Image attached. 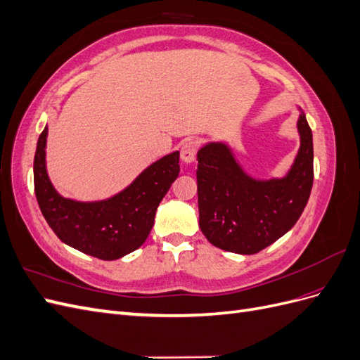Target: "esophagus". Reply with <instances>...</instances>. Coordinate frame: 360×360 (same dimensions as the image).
<instances>
[{
  "instance_id": "34e87169",
  "label": "esophagus",
  "mask_w": 360,
  "mask_h": 360,
  "mask_svg": "<svg viewBox=\"0 0 360 360\" xmlns=\"http://www.w3.org/2000/svg\"><path fill=\"white\" fill-rule=\"evenodd\" d=\"M197 151H198V143L197 141H186L180 147V159L184 163H192L197 159Z\"/></svg>"
}]
</instances>
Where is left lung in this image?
I'll list each match as a JSON object with an SVG mask.
<instances>
[{
  "label": "left lung",
  "mask_w": 360,
  "mask_h": 360,
  "mask_svg": "<svg viewBox=\"0 0 360 360\" xmlns=\"http://www.w3.org/2000/svg\"><path fill=\"white\" fill-rule=\"evenodd\" d=\"M297 111L300 146L290 169L281 177H254L225 141L200 147V228L216 248L252 255L275 243L297 222L314 181L312 130L300 106Z\"/></svg>",
  "instance_id": "obj_1"
}]
</instances>
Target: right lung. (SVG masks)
Masks as SVG:
<instances>
[{
	"label": "right lung",
	"mask_w": 360,
	"mask_h": 360,
	"mask_svg": "<svg viewBox=\"0 0 360 360\" xmlns=\"http://www.w3.org/2000/svg\"><path fill=\"white\" fill-rule=\"evenodd\" d=\"M48 126L34 156V191L48 225L63 243L112 261L143 245L155 224L159 202L180 172L179 151L158 159L112 197L101 201L66 198L53 186L46 168Z\"/></svg>",
	"instance_id": "1"
}]
</instances>
